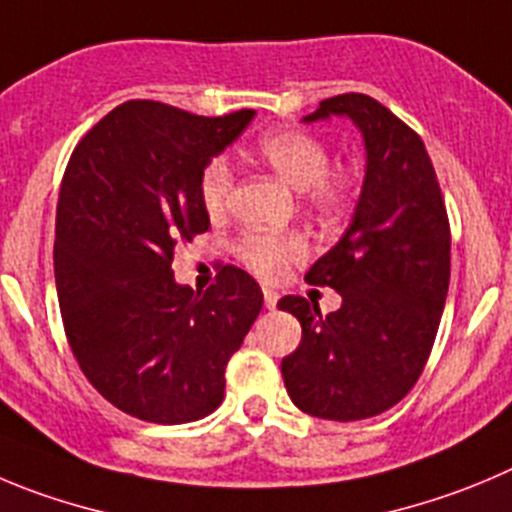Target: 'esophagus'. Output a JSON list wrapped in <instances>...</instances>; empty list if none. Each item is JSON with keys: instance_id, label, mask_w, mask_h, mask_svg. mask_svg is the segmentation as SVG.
Returning a JSON list of instances; mask_svg holds the SVG:
<instances>
[{"instance_id": "obj_1", "label": "esophagus", "mask_w": 512, "mask_h": 512, "mask_svg": "<svg viewBox=\"0 0 512 512\" xmlns=\"http://www.w3.org/2000/svg\"><path fill=\"white\" fill-rule=\"evenodd\" d=\"M262 298H265V308L267 310L278 308V298H280V295L275 293V290H272V288H262Z\"/></svg>"}]
</instances>
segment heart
Masks as SVG:
<instances>
[{
    "label": "heart",
    "mask_w": 512,
    "mask_h": 512,
    "mask_svg": "<svg viewBox=\"0 0 512 512\" xmlns=\"http://www.w3.org/2000/svg\"><path fill=\"white\" fill-rule=\"evenodd\" d=\"M257 154L290 189L305 191L310 204L323 212L346 207L353 191V179L346 171H331V154L321 138L305 131H270L257 143ZM232 166L227 159H214L199 181L202 204L212 217L222 214L232 191ZM240 260L262 278H275L288 262L305 255V242L298 234L247 232L237 245Z\"/></svg>",
    "instance_id": "heart-1"
}]
</instances>
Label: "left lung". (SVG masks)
<instances>
[{
    "instance_id": "1",
    "label": "left lung",
    "mask_w": 512,
    "mask_h": 512,
    "mask_svg": "<svg viewBox=\"0 0 512 512\" xmlns=\"http://www.w3.org/2000/svg\"><path fill=\"white\" fill-rule=\"evenodd\" d=\"M351 118L364 136L366 169L348 229L305 280L341 295L321 315L313 300L278 303L303 338L283 358L300 412L356 422L399 404L417 384L450 288V222L422 138L364 93L323 100L303 123Z\"/></svg>"
}]
</instances>
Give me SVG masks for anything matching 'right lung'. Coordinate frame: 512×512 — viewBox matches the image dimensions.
Returning a JSON list of instances; mask_svg holds the SVG:
<instances>
[{
  "instance_id": "add662e5",
  "label": "right lung",
  "mask_w": 512,
  "mask_h": 512,
  "mask_svg": "<svg viewBox=\"0 0 512 512\" xmlns=\"http://www.w3.org/2000/svg\"><path fill=\"white\" fill-rule=\"evenodd\" d=\"M255 111L194 116L128 100L95 123L65 169L55 285L90 384L143 422L181 424L222 404L224 369L262 310V290L224 265L204 293L174 280L179 242L209 229L199 181Z\"/></svg>"
}]
</instances>
